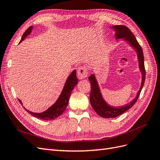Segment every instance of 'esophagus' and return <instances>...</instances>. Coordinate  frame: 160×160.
I'll use <instances>...</instances> for the list:
<instances>
[{
	"instance_id": "obj_1",
	"label": "esophagus",
	"mask_w": 160,
	"mask_h": 160,
	"mask_svg": "<svg viewBox=\"0 0 160 160\" xmlns=\"http://www.w3.org/2000/svg\"><path fill=\"white\" fill-rule=\"evenodd\" d=\"M77 75L79 79H83L87 78L88 75V69L86 66L80 67L78 71H77Z\"/></svg>"
}]
</instances>
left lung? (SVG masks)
I'll list each match as a JSON object with an SVG mask.
<instances>
[{
  "instance_id": "left-lung-1",
  "label": "left lung",
  "mask_w": 160,
  "mask_h": 160,
  "mask_svg": "<svg viewBox=\"0 0 160 160\" xmlns=\"http://www.w3.org/2000/svg\"><path fill=\"white\" fill-rule=\"evenodd\" d=\"M112 28L114 29V31H115V38L117 39L118 38H123L124 40L127 41L129 42V44L133 48H134L135 51L137 52L139 67L140 71L142 72V79L141 88H140L138 92L136 98L133 99L130 103L125 105V106H122L121 108H113L108 105L103 99L98 81L96 80L94 74H92L89 77V79L91 84V89L89 98L91 105L95 112L101 117L104 118H114L115 117H118V116L123 113L129 109L133 107V105L136 103L140 93H141V91L145 83V79H146V70H145L144 66V57L143 51L133 32L127 27L123 25H115L113 26Z\"/></svg>"
}]
</instances>
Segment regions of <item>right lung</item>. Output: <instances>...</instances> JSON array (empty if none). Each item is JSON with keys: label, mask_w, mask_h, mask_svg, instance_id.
Listing matches in <instances>:
<instances>
[{"label": "right lung", "mask_w": 160, "mask_h": 160, "mask_svg": "<svg viewBox=\"0 0 160 160\" xmlns=\"http://www.w3.org/2000/svg\"><path fill=\"white\" fill-rule=\"evenodd\" d=\"M32 29V27L31 26L29 28H27V30L24 32L23 35L21 38V40L20 42H21L25 38L27 37V35H29L31 32ZM78 83V79L77 78L76 75V70H74L72 71L70 75L67 78L65 84L61 93L59 96V98H58L56 102L53 104L51 107H50L47 110H46L44 112L42 113H33L31 111H29L24 108L28 113H29L31 115L34 116L37 118L43 119V120H52L57 118L58 117L62 114L64 112L67 105L69 103V100L70 98V96L71 94V91L73 89V88ZM18 101L21 103V104L22 105L21 101L18 99Z\"/></svg>", "instance_id": "add662e5"}]
</instances>
